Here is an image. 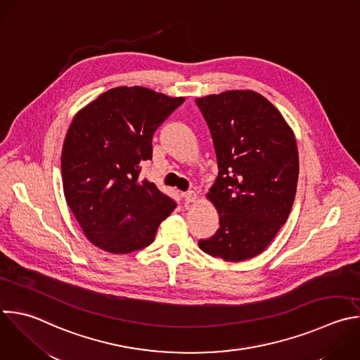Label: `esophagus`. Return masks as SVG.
Masks as SVG:
<instances>
[{"label": "esophagus", "instance_id": "1", "mask_svg": "<svg viewBox=\"0 0 360 360\" xmlns=\"http://www.w3.org/2000/svg\"><path fill=\"white\" fill-rule=\"evenodd\" d=\"M198 199V195L193 192V191H188L184 193V200H185V205H191L193 202H196Z\"/></svg>", "mask_w": 360, "mask_h": 360}]
</instances>
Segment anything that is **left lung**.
Segmentation results:
<instances>
[{"instance_id": "1", "label": "left lung", "mask_w": 360, "mask_h": 360, "mask_svg": "<svg viewBox=\"0 0 360 360\" xmlns=\"http://www.w3.org/2000/svg\"><path fill=\"white\" fill-rule=\"evenodd\" d=\"M210 130L217 178L207 198L220 227L199 248L224 262L263 253L291 212L298 150L281 112L262 94L230 90L196 98Z\"/></svg>"}]
</instances>
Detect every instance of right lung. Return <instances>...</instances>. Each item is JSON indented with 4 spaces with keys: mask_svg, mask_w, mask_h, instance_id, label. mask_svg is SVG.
<instances>
[{
    "mask_svg": "<svg viewBox=\"0 0 360 360\" xmlns=\"http://www.w3.org/2000/svg\"><path fill=\"white\" fill-rule=\"evenodd\" d=\"M184 101L124 86L75 115L62 150L63 192L86 237L101 250L127 255L150 246L175 209V200L140 172L153 158L155 130Z\"/></svg>",
    "mask_w": 360,
    "mask_h": 360,
    "instance_id": "obj_1",
    "label": "right lung"
}]
</instances>
